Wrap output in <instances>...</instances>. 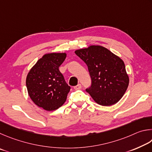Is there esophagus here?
Here are the masks:
<instances>
[{"label":"esophagus","instance_id":"esophagus-1","mask_svg":"<svg viewBox=\"0 0 152 152\" xmlns=\"http://www.w3.org/2000/svg\"><path fill=\"white\" fill-rule=\"evenodd\" d=\"M81 84H78L77 86H76L74 87V89H75V90H79V89H81Z\"/></svg>","mask_w":152,"mask_h":152}]
</instances>
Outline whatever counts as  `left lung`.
<instances>
[{"label": "left lung", "instance_id": "1", "mask_svg": "<svg viewBox=\"0 0 152 152\" xmlns=\"http://www.w3.org/2000/svg\"><path fill=\"white\" fill-rule=\"evenodd\" d=\"M75 54L88 66L91 86L86 89L97 104L110 106L123 97L129 86L124 61L100 45L76 50Z\"/></svg>", "mask_w": 152, "mask_h": 152}]
</instances>
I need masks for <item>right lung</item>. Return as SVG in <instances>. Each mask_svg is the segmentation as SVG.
Here are the masks:
<instances>
[{
    "mask_svg": "<svg viewBox=\"0 0 152 152\" xmlns=\"http://www.w3.org/2000/svg\"><path fill=\"white\" fill-rule=\"evenodd\" d=\"M65 53H47L37 61L27 74L26 86L34 103L46 111H53L65 102L69 87L59 71Z\"/></svg>",
    "mask_w": 152,
    "mask_h": 152,
    "instance_id": "1",
    "label": "right lung"
}]
</instances>
